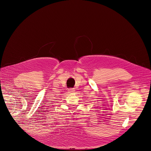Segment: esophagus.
I'll use <instances>...</instances> for the list:
<instances>
[{
    "label": "esophagus",
    "mask_w": 151,
    "mask_h": 151,
    "mask_svg": "<svg viewBox=\"0 0 151 151\" xmlns=\"http://www.w3.org/2000/svg\"><path fill=\"white\" fill-rule=\"evenodd\" d=\"M70 93H71V92H75V89L74 88H70V89H68V91Z\"/></svg>",
    "instance_id": "obj_1"
}]
</instances>
